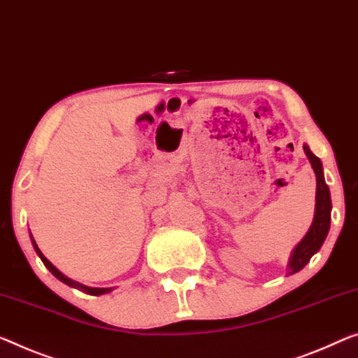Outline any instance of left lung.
Returning <instances> with one entry per match:
<instances>
[{
    "instance_id": "1",
    "label": "left lung",
    "mask_w": 358,
    "mask_h": 358,
    "mask_svg": "<svg viewBox=\"0 0 358 358\" xmlns=\"http://www.w3.org/2000/svg\"><path fill=\"white\" fill-rule=\"evenodd\" d=\"M304 153L309 158L312 164L313 173L317 178V192H315V213H313V221L310 229L307 230L296 248L293 250L288 261L287 272L288 275H293L299 272L301 268L306 267V264L310 261V257L322 248L323 241H325L329 222H331V195H329V189L325 182V176H323V166L320 158L313 155L310 148L307 144H304Z\"/></svg>"
}]
</instances>
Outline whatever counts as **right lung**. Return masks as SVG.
<instances>
[{"instance_id": "add662e5", "label": "right lung", "mask_w": 358, "mask_h": 358, "mask_svg": "<svg viewBox=\"0 0 358 358\" xmlns=\"http://www.w3.org/2000/svg\"><path fill=\"white\" fill-rule=\"evenodd\" d=\"M30 240H31L33 248H35L36 255L40 256V259L43 261V264H45V266L49 268V272H51L56 278H59L60 282H62V283L69 285V287H71V288H78V289H81V291H85V293H87V294H92V296L107 294V293H110V291L113 289V288H91V287H86V285H81V283H78V282H75V280H71V278H69V277H65V275H64L62 272H60L56 266H52L51 261H48V259H46V256L43 255L40 248H38L36 241H35V238H33V235H31V234H30Z\"/></svg>"}]
</instances>
